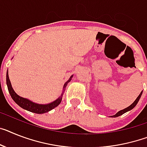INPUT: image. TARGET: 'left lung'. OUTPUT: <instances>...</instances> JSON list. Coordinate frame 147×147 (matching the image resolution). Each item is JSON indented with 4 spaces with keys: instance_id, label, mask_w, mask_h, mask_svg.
Masks as SVG:
<instances>
[{
    "instance_id": "left-lung-1",
    "label": "left lung",
    "mask_w": 147,
    "mask_h": 147,
    "mask_svg": "<svg viewBox=\"0 0 147 147\" xmlns=\"http://www.w3.org/2000/svg\"><path fill=\"white\" fill-rule=\"evenodd\" d=\"M142 92H142V91H141V92H140V95H139L138 96V98H137L136 99H135V101H134V102H133L132 104L130 106H129V107H128V108H125V109L121 110V111H118L117 113H116L115 115L111 116L112 117H119V116L123 115V113H125V112L129 111H131V109H133V108H134V107H135V106H136V105L138 104V101L140 100V96H141V95H142Z\"/></svg>"
}]
</instances>
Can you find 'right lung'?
<instances>
[{
	"mask_svg": "<svg viewBox=\"0 0 147 147\" xmlns=\"http://www.w3.org/2000/svg\"><path fill=\"white\" fill-rule=\"evenodd\" d=\"M71 76L70 77V78L66 81V83L64 84L63 85V92L61 96L59 97L55 101V102H51L49 104L47 105H39L37 104V103H34V102H31V101L28 100L27 98H22V97L19 96L18 95H17L16 93V92L14 91V90L12 87V85H11L10 81H9V76H8V70H7V87H8V90L9 92V94H10L11 97L13 98L14 102L16 103L17 105L20 106L21 108H24V109L27 110L28 111L33 112V113H47V112L50 111L51 110L54 109L55 108H56L57 106H58L59 104H60L61 101H62V96L63 95V92L66 90V87L67 86V84L71 81V78H72Z\"/></svg>",
	"mask_w": 147,
	"mask_h": 147,
	"instance_id": "obj_1",
	"label": "right lung"
}]
</instances>
